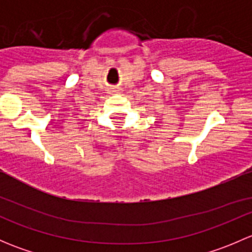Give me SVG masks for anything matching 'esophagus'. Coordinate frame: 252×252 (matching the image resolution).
Returning <instances> with one entry per match:
<instances>
[{
  "label": "esophagus",
  "instance_id": "1",
  "mask_svg": "<svg viewBox=\"0 0 252 252\" xmlns=\"http://www.w3.org/2000/svg\"><path fill=\"white\" fill-rule=\"evenodd\" d=\"M113 91L116 93V91H119V90H118V89H113Z\"/></svg>",
  "mask_w": 252,
  "mask_h": 252
}]
</instances>
